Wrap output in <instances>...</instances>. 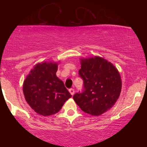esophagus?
I'll list each match as a JSON object with an SVG mask.
<instances>
[{
    "instance_id": "esophagus-1",
    "label": "esophagus",
    "mask_w": 147,
    "mask_h": 147,
    "mask_svg": "<svg viewBox=\"0 0 147 147\" xmlns=\"http://www.w3.org/2000/svg\"><path fill=\"white\" fill-rule=\"evenodd\" d=\"M69 92H70V94H72V95H73V94H75V90H74V89H72V88L69 89Z\"/></svg>"
}]
</instances>
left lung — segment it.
Wrapping results in <instances>:
<instances>
[{
	"instance_id": "left-lung-1",
	"label": "left lung",
	"mask_w": 147,
	"mask_h": 147,
	"mask_svg": "<svg viewBox=\"0 0 147 147\" xmlns=\"http://www.w3.org/2000/svg\"><path fill=\"white\" fill-rule=\"evenodd\" d=\"M79 76L83 89L73 99L83 112L99 116L110 109L119 98L121 78L117 68L100 57L81 60Z\"/></svg>"
}]
</instances>
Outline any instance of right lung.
I'll return each instance as SVG.
<instances>
[{
  "label": "right lung",
  "instance_id": "add662e5",
  "mask_svg": "<svg viewBox=\"0 0 147 147\" xmlns=\"http://www.w3.org/2000/svg\"><path fill=\"white\" fill-rule=\"evenodd\" d=\"M56 63H42L34 67L23 83L25 99L39 115L50 116L58 112L71 97L64 83L56 76Z\"/></svg>",
  "mask_w": 147,
  "mask_h": 147
}]
</instances>
